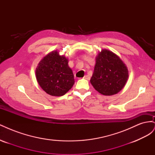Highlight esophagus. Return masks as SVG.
Here are the masks:
<instances>
[{"instance_id":"1","label":"esophagus","mask_w":155,"mask_h":155,"mask_svg":"<svg viewBox=\"0 0 155 155\" xmlns=\"http://www.w3.org/2000/svg\"><path fill=\"white\" fill-rule=\"evenodd\" d=\"M84 78V79H87V80H89V79H91L90 76H89L88 75H86V76H84V78Z\"/></svg>"}]
</instances>
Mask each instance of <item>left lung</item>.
<instances>
[{
	"label": "left lung",
	"instance_id": "8db88e82",
	"mask_svg": "<svg viewBox=\"0 0 155 155\" xmlns=\"http://www.w3.org/2000/svg\"><path fill=\"white\" fill-rule=\"evenodd\" d=\"M129 77L125 64L112 51L103 50L96 57L91 83L96 90L105 96L120 92Z\"/></svg>",
	"mask_w": 155,
	"mask_h": 155
}]
</instances>
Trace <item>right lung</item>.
<instances>
[{"label": "right lung", "mask_w": 155, "mask_h": 155, "mask_svg": "<svg viewBox=\"0 0 155 155\" xmlns=\"http://www.w3.org/2000/svg\"><path fill=\"white\" fill-rule=\"evenodd\" d=\"M35 74L40 87L54 96L64 95L75 82L68 59L64 55H59L57 51L48 54L41 61Z\"/></svg>", "instance_id": "obj_1"}]
</instances>
